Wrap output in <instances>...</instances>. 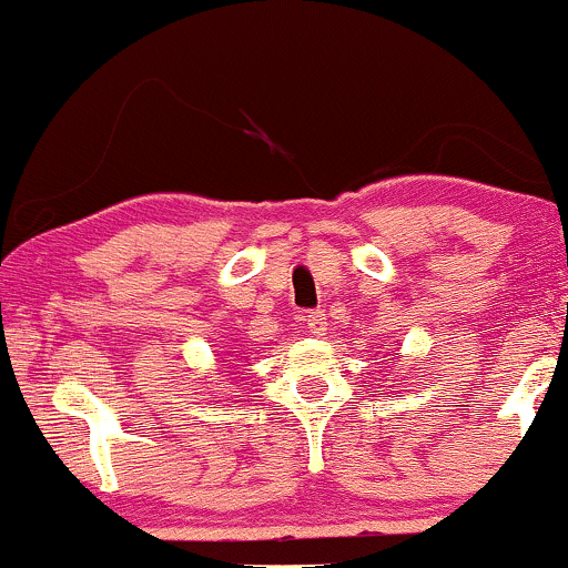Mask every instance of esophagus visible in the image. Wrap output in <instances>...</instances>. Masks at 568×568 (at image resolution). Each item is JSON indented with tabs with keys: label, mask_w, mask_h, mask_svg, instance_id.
Instances as JSON below:
<instances>
[{
	"label": "esophagus",
	"mask_w": 568,
	"mask_h": 568,
	"mask_svg": "<svg viewBox=\"0 0 568 568\" xmlns=\"http://www.w3.org/2000/svg\"><path fill=\"white\" fill-rule=\"evenodd\" d=\"M304 325H306V331H310L312 336H323L325 334V312H321V310H315V312H310V315H304Z\"/></svg>",
	"instance_id": "1"
}]
</instances>
